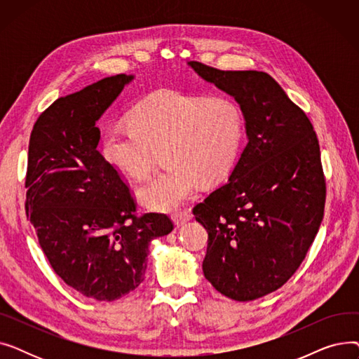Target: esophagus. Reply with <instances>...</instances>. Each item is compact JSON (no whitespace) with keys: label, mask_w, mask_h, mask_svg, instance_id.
<instances>
[{"label":"esophagus","mask_w":359,"mask_h":359,"mask_svg":"<svg viewBox=\"0 0 359 359\" xmlns=\"http://www.w3.org/2000/svg\"><path fill=\"white\" fill-rule=\"evenodd\" d=\"M172 218L176 225H183L187 221L192 219V214H191V211H180V212H175Z\"/></svg>","instance_id":"esophagus-1"}]
</instances>
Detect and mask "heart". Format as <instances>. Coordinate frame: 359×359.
I'll list each match as a JSON object with an SVG mask.
<instances>
[{
  "label": "heart",
  "mask_w": 359,
  "mask_h": 359,
  "mask_svg": "<svg viewBox=\"0 0 359 359\" xmlns=\"http://www.w3.org/2000/svg\"><path fill=\"white\" fill-rule=\"evenodd\" d=\"M244 130V111L233 97L158 90L134 106L130 123L106 128L103 153L113 167L141 180L164 149L167 168L141 184L137 196L151 210L173 211L201 180L217 183L231 172Z\"/></svg>",
  "instance_id": "obj_1"
}]
</instances>
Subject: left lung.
<instances>
[{"label":"left lung","mask_w":359,"mask_h":359,"mask_svg":"<svg viewBox=\"0 0 359 359\" xmlns=\"http://www.w3.org/2000/svg\"><path fill=\"white\" fill-rule=\"evenodd\" d=\"M189 65L240 103L249 142L227 183L194 206L208 231L205 278L222 295L252 301L295 273L322 224L326 177L310 119L262 71Z\"/></svg>","instance_id":"1"}]
</instances>
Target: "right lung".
I'll list each match as a JSON object with an SVG mask.
<instances>
[{"instance_id":"1","label":"right lung","mask_w":359,"mask_h":359,"mask_svg":"<svg viewBox=\"0 0 359 359\" xmlns=\"http://www.w3.org/2000/svg\"><path fill=\"white\" fill-rule=\"evenodd\" d=\"M130 80L118 74L56 99L29 141L27 218L55 273L99 301L137 290L149 241L173 230L165 214H137L128 183L97 149L96 122Z\"/></svg>"}]
</instances>
